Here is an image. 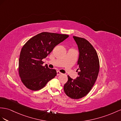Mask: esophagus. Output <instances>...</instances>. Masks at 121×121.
Listing matches in <instances>:
<instances>
[{"mask_svg":"<svg viewBox=\"0 0 121 121\" xmlns=\"http://www.w3.org/2000/svg\"><path fill=\"white\" fill-rule=\"evenodd\" d=\"M62 74V73H60L59 71H57V76H59V75H61Z\"/></svg>","mask_w":121,"mask_h":121,"instance_id":"obj_1","label":"esophagus"}]
</instances>
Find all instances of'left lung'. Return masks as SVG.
<instances>
[{"instance_id": "8db88e82", "label": "left lung", "mask_w": 121, "mask_h": 121, "mask_svg": "<svg viewBox=\"0 0 121 121\" xmlns=\"http://www.w3.org/2000/svg\"><path fill=\"white\" fill-rule=\"evenodd\" d=\"M79 52L77 65L78 77L73 79L68 76L64 85L65 94L73 99L84 97L91 91L97 79L100 69L98 56L94 48L87 40L73 36Z\"/></svg>"}]
</instances>
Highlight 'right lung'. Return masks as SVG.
I'll list each match as a JSON object with an SVG mask.
<instances>
[{
	"instance_id": "1",
	"label": "right lung",
	"mask_w": 121,
	"mask_h": 121,
	"mask_svg": "<svg viewBox=\"0 0 121 121\" xmlns=\"http://www.w3.org/2000/svg\"><path fill=\"white\" fill-rule=\"evenodd\" d=\"M69 36L42 32L32 37L23 45L20 54L18 70L21 81L27 88L34 91L40 90L57 75L55 69H49L47 65L42 66V60Z\"/></svg>"
}]
</instances>
